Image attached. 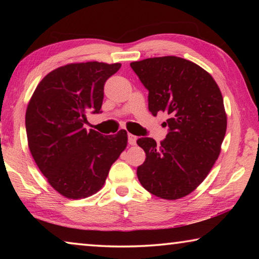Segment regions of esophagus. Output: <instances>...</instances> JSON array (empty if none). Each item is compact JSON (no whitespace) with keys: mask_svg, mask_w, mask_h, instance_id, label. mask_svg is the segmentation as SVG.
I'll use <instances>...</instances> for the list:
<instances>
[{"mask_svg":"<svg viewBox=\"0 0 259 259\" xmlns=\"http://www.w3.org/2000/svg\"><path fill=\"white\" fill-rule=\"evenodd\" d=\"M136 140H137V137H136V136L131 135V134H129V135H128V142H129V145H131V146L136 145Z\"/></svg>","mask_w":259,"mask_h":259,"instance_id":"34e87169","label":"esophagus"}]
</instances>
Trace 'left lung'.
<instances>
[{"label": "left lung", "mask_w": 259, "mask_h": 259, "mask_svg": "<svg viewBox=\"0 0 259 259\" xmlns=\"http://www.w3.org/2000/svg\"><path fill=\"white\" fill-rule=\"evenodd\" d=\"M148 90V109L168 114L169 133L159 146L137 140L146 153L137 168L142 186L164 200L192 193L208 176L222 150L227 126L224 100L216 81L202 67L176 56L130 64Z\"/></svg>", "instance_id": "obj_1"}]
</instances>
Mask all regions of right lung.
<instances>
[{
  "instance_id": "obj_1",
  "label": "right lung",
  "mask_w": 259,
  "mask_h": 259,
  "mask_svg": "<svg viewBox=\"0 0 259 259\" xmlns=\"http://www.w3.org/2000/svg\"><path fill=\"white\" fill-rule=\"evenodd\" d=\"M120 63H73L38 83L26 109V133L35 163L51 187L67 199H85L104 186L128 144L125 130L88 131L87 113H100L104 84Z\"/></svg>"
}]
</instances>
